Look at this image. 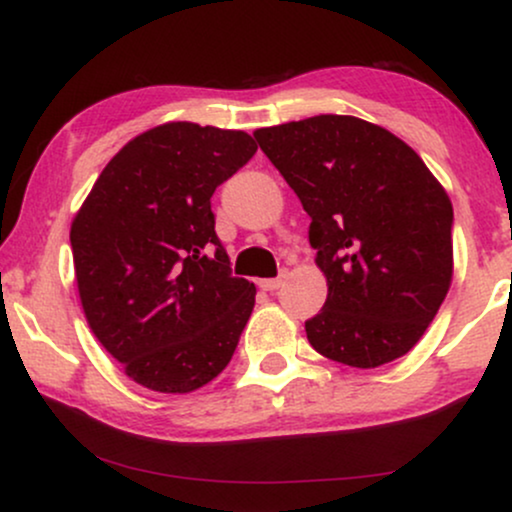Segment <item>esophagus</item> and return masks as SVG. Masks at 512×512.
<instances>
[{
  "label": "esophagus",
  "instance_id": "obj_1",
  "mask_svg": "<svg viewBox=\"0 0 512 512\" xmlns=\"http://www.w3.org/2000/svg\"><path fill=\"white\" fill-rule=\"evenodd\" d=\"M283 286V276H278V278H262L260 281V288L262 290H278Z\"/></svg>",
  "mask_w": 512,
  "mask_h": 512
}]
</instances>
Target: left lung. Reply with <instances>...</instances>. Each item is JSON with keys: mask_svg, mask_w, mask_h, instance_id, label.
Segmentation results:
<instances>
[{"mask_svg": "<svg viewBox=\"0 0 512 512\" xmlns=\"http://www.w3.org/2000/svg\"><path fill=\"white\" fill-rule=\"evenodd\" d=\"M255 139L312 217L328 297L304 323L309 345L354 368L404 357L454 276L444 186L409 144L354 115L262 127Z\"/></svg>", "mask_w": 512, "mask_h": 512, "instance_id": "8db88e82", "label": "left lung"}]
</instances>
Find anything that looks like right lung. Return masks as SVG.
I'll return each instance as SVG.
<instances>
[{
    "instance_id": "add662e5",
    "label": "right lung",
    "mask_w": 512,
    "mask_h": 512,
    "mask_svg": "<svg viewBox=\"0 0 512 512\" xmlns=\"http://www.w3.org/2000/svg\"><path fill=\"white\" fill-rule=\"evenodd\" d=\"M241 129L165 122L127 141L70 224L84 319L127 378L186 394L224 371L255 307L210 198L255 155Z\"/></svg>"
}]
</instances>
